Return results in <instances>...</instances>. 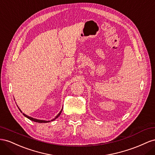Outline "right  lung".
I'll use <instances>...</instances> for the list:
<instances>
[{"label": "right lung", "mask_w": 155, "mask_h": 155, "mask_svg": "<svg viewBox=\"0 0 155 155\" xmlns=\"http://www.w3.org/2000/svg\"><path fill=\"white\" fill-rule=\"evenodd\" d=\"M19 110L21 112V110L19 109ZM61 112L57 115V116L56 117V118H57L60 115V114H61ZM23 114L24 115V116L26 117H27V118H28L29 119H30V120H32V121H35V122H37V123H48V122H49V121H45V120H41V119H35V118H33V117H30V116H28L27 115H26V114H23ZM55 118V119H56ZM55 119H53V120H54Z\"/></svg>", "instance_id": "obj_1"}]
</instances>
